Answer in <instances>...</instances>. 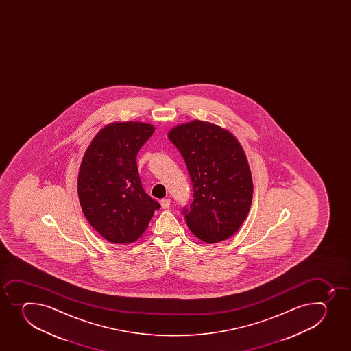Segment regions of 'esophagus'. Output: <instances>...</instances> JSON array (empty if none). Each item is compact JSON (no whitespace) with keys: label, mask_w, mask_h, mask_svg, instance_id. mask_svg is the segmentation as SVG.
Returning <instances> with one entry per match:
<instances>
[{"label":"esophagus","mask_w":351,"mask_h":351,"mask_svg":"<svg viewBox=\"0 0 351 351\" xmlns=\"http://www.w3.org/2000/svg\"><path fill=\"white\" fill-rule=\"evenodd\" d=\"M160 204H161V207H162L163 209H168L170 206V200L169 199H162V200L160 202Z\"/></svg>","instance_id":"esophagus-1"}]
</instances>
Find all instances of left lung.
<instances>
[{
	"instance_id": "obj_1",
	"label": "left lung",
	"mask_w": 351,
	"mask_h": 351,
	"mask_svg": "<svg viewBox=\"0 0 351 351\" xmlns=\"http://www.w3.org/2000/svg\"><path fill=\"white\" fill-rule=\"evenodd\" d=\"M168 138L184 158L193 202L183 209L189 229L205 243L226 240L243 226L253 200V180L240 143L226 129L193 120Z\"/></svg>"
}]
</instances>
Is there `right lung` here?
Listing matches in <instances>:
<instances>
[{
  "instance_id": "right-lung-1",
  "label": "right lung",
  "mask_w": 351,
  "mask_h": 351,
  "mask_svg": "<svg viewBox=\"0 0 351 351\" xmlns=\"http://www.w3.org/2000/svg\"><path fill=\"white\" fill-rule=\"evenodd\" d=\"M153 132L149 123L113 122L99 130L84 153L77 178L81 208L110 243H134L160 208L144 191L136 162Z\"/></svg>"
}]
</instances>
